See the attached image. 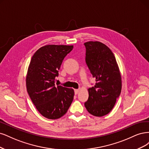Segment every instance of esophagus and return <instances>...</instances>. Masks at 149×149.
<instances>
[{
  "mask_svg": "<svg viewBox=\"0 0 149 149\" xmlns=\"http://www.w3.org/2000/svg\"><path fill=\"white\" fill-rule=\"evenodd\" d=\"M79 91H80V89H75V90H74L75 94V95L77 94V93L79 92Z\"/></svg>",
  "mask_w": 149,
  "mask_h": 149,
  "instance_id": "1",
  "label": "esophagus"
}]
</instances>
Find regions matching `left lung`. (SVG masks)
Masks as SVG:
<instances>
[{
    "label": "left lung",
    "mask_w": 149,
    "mask_h": 149,
    "mask_svg": "<svg viewBox=\"0 0 149 149\" xmlns=\"http://www.w3.org/2000/svg\"><path fill=\"white\" fill-rule=\"evenodd\" d=\"M85 61L95 79L94 87L89 88L85 107L95 116H103L113 108L121 92V75L111 50L99 41L84 43Z\"/></svg>",
    "instance_id": "left-lung-1"
}]
</instances>
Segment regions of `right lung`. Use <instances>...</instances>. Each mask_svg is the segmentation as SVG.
Listing matches in <instances>:
<instances>
[{
    "mask_svg": "<svg viewBox=\"0 0 149 149\" xmlns=\"http://www.w3.org/2000/svg\"><path fill=\"white\" fill-rule=\"evenodd\" d=\"M73 46L49 45L38 49L33 56L26 77L27 92L36 108L44 117L59 119L67 113L72 102L74 91L55 80L64 57Z\"/></svg>",
    "mask_w": 149,
    "mask_h": 149,
    "instance_id": "add662e5",
    "label": "right lung"
}]
</instances>
